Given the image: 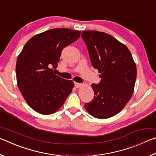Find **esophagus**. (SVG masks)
Here are the masks:
<instances>
[{
  "instance_id": "34e87169",
  "label": "esophagus",
  "mask_w": 156,
  "mask_h": 156,
  "mask_svg": "<svg viewBox=\"0 0 156 156\" xmlns=\"http://www.w3.org/2000/svg\"><path fill=\"white\" fill-rule=\"evenodd\" d=\"M74 85H75V87H76V88H78V87H80L82 85V84L78 83H74Z\"/></svg>"
}]
</instances>
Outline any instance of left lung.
<instances>
[{
    "instance_id": "obj_1",
    "label": "left lung",
    "mask_w": 156,
    "mask_h": 156,
    "mask_svg": "<svg viewBox=\"0 0 156 156\" xmlns=\"http://www.w3.org/2000/svg\"><path fill=\"white\" fill-rule=\"evenodd\" d=\"M92 65L98 70L100 83L92 84L94 99L84 108L94 117L105 119L119 113L131 99L137 69L130 51L114 37L98 31H83Z\"/></svg>"
}]
</instances>
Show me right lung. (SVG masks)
Masks as SVG:
<instances>
[{
	"mask_svg": "<svg viewBox=\"0 0 156 156\" xmlns=\"http://www.w3.org/2000/svg\"><path fill=\"white\" fill-rule=\"evenodd\" d=\"M80 31L51 29L33 36L18 56L17 84L27 103L43 115L64 104L74 83L55 74L62 50L78 40Z\"/></svg>",
	"mask_w": 156,
	"mask_h": 156,
	"instance_id": "1",
	"label": "right lung"
}]
</instances>
